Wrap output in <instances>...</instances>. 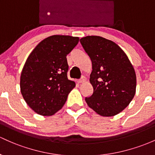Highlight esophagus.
Listing matches in <instances>:
<instances>
[{"mask_svg":"<svg viewBox=\"0 0 155 155\" xmlns=\"http://www.w3.org/2000/svg\"><path fill=\"white\" fill-rule=\"evenodd\" d=\"M85 81H86V78H85L84 76H82V77H81V79L78 80V82L79 83V84H81V83H84Z\"/></svg>","mask_w":155,"mask_h":155,"instance_id":"esophagus-1","label":"esophagus"}]
</instances>
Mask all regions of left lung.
Returning <instances> with one entry per match:
<instances>
[{"label":"left lung","mask_w":155,"mask_h":155,"mask_svg":"<svg viewBox=\"0 0 155 155\" xmlns=\"http://www.w3.org/2000/svg\"><path fill=\"white\" fill-rule=\"evenodd\" d=\"M90 58L93 93L85 98L88 106L98 114L111 117L130 104L136 91V74L127 55L113 41L100 36L80 40Z\"/></svg>","instance_id":"left-lung-1"}]
</instances>
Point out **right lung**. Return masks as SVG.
I'll list each match as a JSON object with an SVG mask.
<instances>
[{"mask_svg":"<svg viewBox=\"0 0 155 155\" xmlns=\"http://www.w3.org/2000/svg\"><path fill=\"white\" fill-rule=\"evenodd\" d=\"M79 38L52 35L43 40L31 52L21 75V91L28 106L44 116L54 114L66 103L75 86L67 78L66 56Z\"/></svg>","mask_w":155,"mask_h":155,"instance_id":"1","label":"right lung"}]
</instances>
